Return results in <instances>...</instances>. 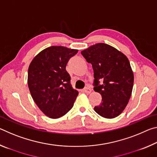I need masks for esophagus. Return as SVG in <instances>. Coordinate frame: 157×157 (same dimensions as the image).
Instances as JSON below:
<instances>
[{
	"instance_id": "34e87169",
	"label": "esophagus",
	"mask_w": 157,
	"mask_h": 157,
	"mask_svg": "<svg viewBox=\"0 0 157 157\" xmlns=\"http://www.w3.org/2000/svg\"><path fill=\"white\" fill-rule=\"evenodd\" d=\"M83 91L84 93H86V94H90V93L91 92V89H90L89 87H86V88L83 90Z\"/></svg>"
}]
</instances>
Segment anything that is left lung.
<instances>
[{"label": "left lung", "instance_id": "8db88e82", "mask_svg": "<svg viewBox=\"0 0 157 157\" xmlns=\"http://www.w3.org/2000/svg\"><path fill=\"white\" fill-rule=\"evenodd\" d=\"M81 54L94 69V91L102 95L95 112L113 118L123 112L131 97L134 73L127 57L109 45L100 43L82 50Z\"/></svg>", "mask_w": 157, "mask_h": 157}]
</instances>
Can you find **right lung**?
I'll list each match as a JSON object with an SVG mask.
<instances>
[{
    "instance_id": "right-lung-1",
    "label": "right lung",
    "mask_w": 157,
    "mask_h": 157,
    "mask_svg": "<svg viewBox=\"0 0 157 157\" xmlns=\"http://www.w3.org/2000/svg\"><path fill=\"white\" fill-rule=\"evenodd\" d=\"M78 52L63 46H50L39 52L29 66L28 84L32 97L50 118L64 116L78 96L66 70L68 60Z\"/></svg>"
}]
</instances>
